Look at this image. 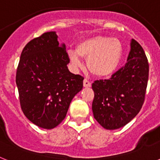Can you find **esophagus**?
Returning <instances> with one entry per match:
<instances>
[{"label": "esophagus", "instance_id": "esophagus-1", "mask_svg": "<svg viewBox=\"0 0 160 160\" xmlns=\"http://www.w3.org/2000/svg\"><path fill=\"white\" fill-rule=\"evenodd\" d=\"M83 86H84V87H91V83H90L88 79L85 78L83 80Z\"/></svg>", "mask_w": 160, "mask_h": 160}]
</instances>
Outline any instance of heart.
I'll use <instances>...</instances> for the list:
<instances>
[{
  "instance_id": "obj_1",
  "label": "heart",
  "mask_w": 160,
  "mask_h": 160,
  "mask_svg": "<svg viewBox=\"0 0 160 160\" xmlns=\"http://www.w3.org/2000/svg\"><path fill=\"white\" fill-rule=\"evenodd\" d=\"M68 56L77 68L83 66L81 58L87 59L88 69L93 74L106 77L118 68L122 57V46L117 38L95 36L82 41L77 51L70 49Z\"/></svg>"
}]
</instances>
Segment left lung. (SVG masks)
I'll return each mask as SVG.
<instances>
[{
	"mask_svg": "<svg viewBox=\"0 0 160 160\" xmlns=\"http://www.w3.org/2000/svg\"><path fill=\"white\" fill-rule=\"evenodd\" d=\"M149 64L142 46L132 39L125 66L110 79L92 84L94 117L107 130L122 128L140 111L145 99Z\"/></svg>",
	"mask_w": 160,
	"mask_h": 160,
	"instance_id": "obj_1",
	"label": "left lung"
}]
</instances>
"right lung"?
Listing matches in <instances>:
<instances>
[{"mask_svg": "<svg viewBox=\"0 0 160 160\" xmlns=\"http://www.w3.org/2000/svg\"><path fill=\"white\" fill-rule=\"evenodd\" d=\"M66 46L56 32H44L24 47L16 74L21 107L39 128L53 129L62 122L84 78L68 70Z\"/></svg>", "mask_w": 160, "mask_h": 160, "instance_id": "right-lung-1", "label": "right lung"}]
</instances>
